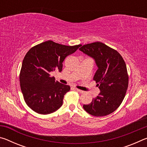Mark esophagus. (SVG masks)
I'll list each match as a JSON object with an SVG mask.
<instances>
[{
	"mask_svg": "<svg viewBox=\"0 0 147 147\" xmlns=\"http://www.w3.org/2000/svg\"><path fill=\"white\" fill-rule=\"evenodd\" d=\"M74 89H75V90L76 91H78V92H79V93H84V91H82V90H80V89H77V88H74Z\"/></svg>",
	"mask_w": 147,
	"mask_h": 147,
	"instance_id": "esophagus-1",
	"label": "esophagus"
}]
</instances>
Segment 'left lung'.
Returning a JSON list of instances; mask_svg holds the SVG:
<instances>
[{"mask_svg":"<svg viewBox=\"0 0 147 147\" xmlns=\"http://www.w3.org/2000/svg\"><path fill=\"white\" fill-rule=\"evenodd\" d=\"M79 50L95 60L98 69L93 80L100 90L98 96L83 108L91 115H108L121 105L128 89L125 61L116 50L99 41L84 45Z\"/></svg>","mask_w":147,"mask_h":147,"instance_id":"1","label":"left lung"}]
</instances>
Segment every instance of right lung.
Listing matches in <instances>:
<instances>
[{"instance_id":"1","label":"right lung","mask_w":147,"mask_h":147,"mask_svg":"<svg viewBox=\"0 0 147 147\" xmlns=\"http://www.w3.org/2000/svg\"><path fill=\"white\" fill-rule=\"evenodd\" d=\"M80 46L49 40L32 47L26 53L20 72V86L26 104L35 112L47 115L62 106L64 95L71 88L55 81L51 73L61 72L65 58Z\"/></svg>"}]
</instances>
